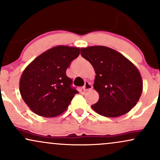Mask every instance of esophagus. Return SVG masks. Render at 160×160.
<instances>
[{
  "mask_svg": "<svg viewBox=\"0 0 160 160\" xmlns=\"http://www.w3.org/2000/svg\"><path fill=\"white\" fill-rule=\"evenodd\" d=\"M92 89V86L90 82H85V85L83 86V89L85 91H88V90H90V89Z\"/></svg>",
  "mask_w": 160,
  "mask_h": 160,
  "instance_id": "obj_1",
  "label": "esophagus"
}]
</instances>
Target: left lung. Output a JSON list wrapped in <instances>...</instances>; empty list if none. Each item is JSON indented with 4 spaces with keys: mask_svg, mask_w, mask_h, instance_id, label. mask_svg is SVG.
Segmentation results:
<instances>
[{
    "mask_svg": "<svg viewBox=\"0 0 160 160\" xmlns=\"http://www.w3.org/2000/svg\"><path fill=\"white\" fill-rule=\"evenodd\" d=\"M80 52L96 74L93 86L99 99L92 108L107 117H120L131 111L143 90L142 78L136 66L120 52L104 46L81 48Z\"/></svg>",
    "mask_w": 160,
    "mask_h": 160,
    "instance_id": "left-lung-1",
    "label": "left lung"
}]
</instances>
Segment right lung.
<instances>
[{"instance_id":"right-lung-1","label":"right lung","mask_w":160,"mask_h":160,"mask_svg":"<svg viewBox=\"0 0 160 160\" xmlns=\"http://www.w3.org/2000/svg\"><path fill=\"white\" fill-rule=\"evenodd\" d=\"M80 54V48L56 46L45 51L25 68L19 91L28 107L36 114L54 117L67 110L77 93L66 70Z\"/></svg>"}]
</instances>
